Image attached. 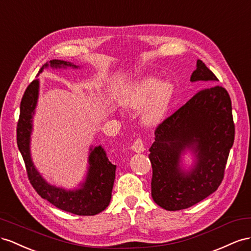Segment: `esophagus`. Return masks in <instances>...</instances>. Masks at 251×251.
<instances>
[{
	"instance_id": "esophagus-1",
	"label": "esophagus",
	"mask_w": 251,
	"mask_h": 251,
	"mask_svg": "<svg viewBox=\"0 0 251 251\" xmlns=\"http://www.w3.org/2000/svg\"><path fill=\"white\" fill-rule=\"evenodd\" d=\"M132 150H133L134 152H137V153H141V152L144 151L145 147H144V144H143V141L141 139H138L137 141L133 143Z\"/></svg>"
}]
</instances>
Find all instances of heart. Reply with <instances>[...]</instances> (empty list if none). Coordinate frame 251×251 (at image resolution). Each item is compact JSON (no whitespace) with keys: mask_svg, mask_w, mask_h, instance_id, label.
<instances>
[{"mask_svg":"<svg viewBox=\"0 0 251 251\" xmlns=\"http://www.w3.org/2000/svg\"><path fill=\"white\" fill-rule=\"evenodd\" d=\"M175 95V85L157 76H146L135 83L123 98V106L129 110H140L142 123L154 126L162 122Z\"/></svg>","mask_w":251,"mask_h":251,"instance_id":"heart-1","label":"heart"}]
</instances>
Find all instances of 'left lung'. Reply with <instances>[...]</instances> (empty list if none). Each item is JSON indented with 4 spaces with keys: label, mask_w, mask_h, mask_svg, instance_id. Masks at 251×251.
<instances>
[{
    "label": "left lung",
    "mask_w": 251,
    "mask_h": 251,
    "mask_svg": "<svg viewBox=\"0 0 251 251\" xmlns=\"http://www.w3.org/2000/svg\"><path fill=\"white\" fill-rule=\"evenodd\" d=\"M218 81L198 60L190 82H203L208 88L199 91L154 131L149 149L151 197L164 209L188 208L210 196L223 180L234 141V124L230 97L225 88L216 85ZM187 151L195 159L186 169L182 156Z\"/></svg>",
    "instance_id": "8db88e82"
}]
</instances>
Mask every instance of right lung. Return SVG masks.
Wrapping results in <instances>:
<instances>
[{"label":"right lung","instance_id":"obj_1","mask_svg":"<svg viewBox=\"0 0 251 251\" xmlns=\"http://www.w3.org/2000/svg\"><path fill=\"white\" fill-rule=\"evenodd\" d=\"M77 69L80 66L63 60H51L42 66L39 74L45 68ZM40 91L39 78L33 80L24 92L20 106V119L17 128V143L26 165L28 177L41 198L47 200L56 208L77 216H95L109 205L116 177L117 166L111 164L104 148L90 146L88 167L83 181L74 189H66L48 183L35 168L30 150L33 129V116L37 108Z\"/></svg>","mask_w":251,"mask_h":251}]
</instances>
